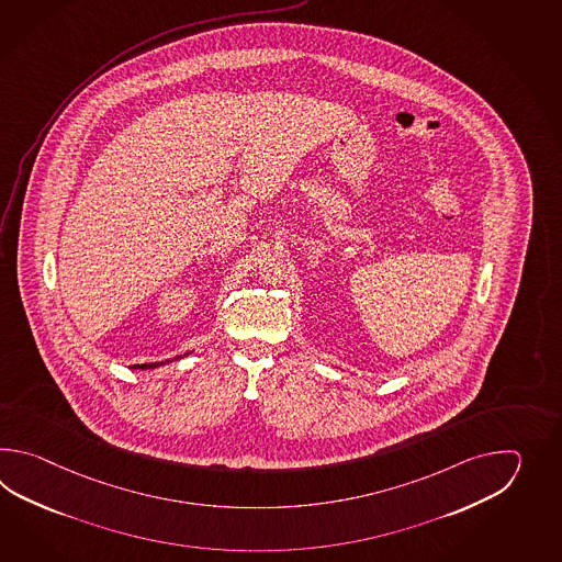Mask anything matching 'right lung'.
<instances>
[{
  "label": "right lung",
  "instance_id": "1",
  "mask_svg": "<svg viewBox=\"0 0 562 562\" xmlns=\"http://www.w3.org/2000/svg\"><path fill=\"white\" fill-rule=\"evenodd\" d=\"M187 356H189V353H187ZM180 358H182V356H179L177 359ZM168 361H170V359H167V363ZM158 366H165V361H160V363H158V361H156V363H138V366H132V368H136V370H153V368H158Z\"/></svg>",
  "mask_w": 562,
  "mask_h": 562
}]
</instances>
